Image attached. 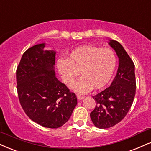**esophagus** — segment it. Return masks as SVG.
Instances as JSON below:
<instances>
[{"instance_id": "esophagus-1", "label": "esophagus", "mask_w": 151, "mask_h": 151, "mask_svg": "<svg viewBox=\"0 0 151 151\" xmlns=\"http://www.w3.org/2000/svg\"><path fill=\"white\" fill-rule=\"evenodd\" d=\"M77 98L78 100H82L83 99V96H80V95H77Z\"/></svg>"}]
</instances>
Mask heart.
<instances>
[{
  "label": "heart",
  "instance_id": "1",
  "mask_svg": "<svg viewBox=\"0 0 151 151\" xmlns=\"http://www.w3.org/2000/svg\"><path fill=\"white\" fill-rule=\"evenodd\" d=\"M116 56L112 50L93 46H83L70 52L68 60L60 59L57 68L65 84L71 85L78 93H84L93 88H103L110 81L115 72Z\"/></svg>",
  "mask_w": 151,
  "mask_h": 151
}]
</instances>
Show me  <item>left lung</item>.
Instances as JSON below:
<instances>
[{"instance_id":"obj_1","label":"left lung","mask_w":151,"mask_h":151,"mask_svg":"<svg viewBox=\"0 0 151 151\" xmlns=\"http://www.w3.org/2000/svg\"><path fill=\"white\" fill-rule=\"evenodd\" d=\"M108 43L119 58V66L110 86L93 96L96 104L90 117L99 129L110 128L122 120L130 110L136 94L133 61L118 41L110 40Z\"/></svg>"}]
</instances>
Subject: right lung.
Segmentation results:
<instances>
[{"label":"right lung","mask_w":151,"mask_h":151,"mask_svg":"<svg viewBox=\"0 0 151 151\" xmlns=\"http://www.w3.org/2000/svg\"><path fill=\"white\" fill-rule=\"evenodd\" d=\"M46 43L23 54L16 72L19 102L27 115L42 127L65 124L77 104V96L55 77L56 52L44 50Z\"/></svg>","instance_id":"add662e5"}]
</instances>
